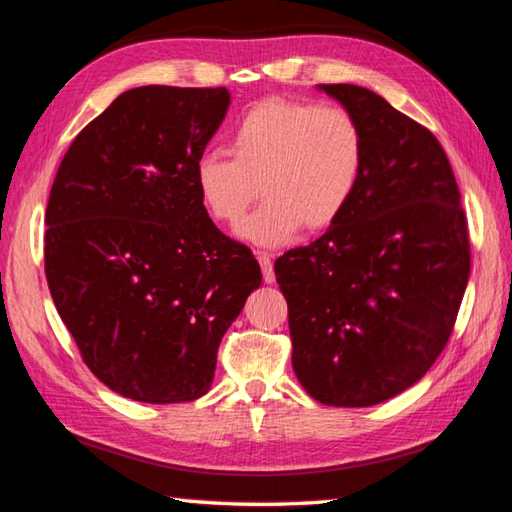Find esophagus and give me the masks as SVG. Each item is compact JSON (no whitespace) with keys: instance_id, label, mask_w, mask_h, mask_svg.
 Here are the masks:
<instances>
[{"instance_id":"esophagus-1","label":"esophagus","mask_w":512,"mask_h":512,"mask_svg":"<svg viewBox=\"0 0 512 512\" xmlns=\"http://www.w3.org/2000/svg\"><path fill=\"white\" fill-rule=\"evenodd\" d=\"M257 259H259V266H262L264 282H266V284H273V282H275V271H273V259H271V255L259 253Z\"/></svg>"}]
</instances>
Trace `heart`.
Returning <instances> with one entry per match:
<instances>
[{"label":"heart","instance_id":"b5f03b06","mask_svg":"<svg viewBox=\"0 0 512 512\" xmlns=\"http://www.w3.org/2000/svg\"><path fill=\"white\" fill-rule=\"evenodd\" d=\"M230 159L194 163L201 208L219 226H237L255 199L266 201L239 226V237L275 248L300 228L322 232L347 210L358 188L365 143L347 109L266 98L250 107L228 138Z\"/></svg>","mask_w":512,"mask_h":512}]
</instances>
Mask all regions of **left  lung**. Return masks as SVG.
I'll use <instances>...</instances> for the list:
<instances>
[{
	"instance_id": "1",
	"label": "left lung",
	"mask_w": 512,
	"mask_h": 512,
	"mask_svg": "<svg viewBox=\"0 0 512 512\" xmlns=\"http://www.w3.org/2000/svg\"><path fill=\"white\" fill-rule=\"evenodd\" d=\"M365 143L347 210L275 262L293 369L315 401L369 407L405 392L441 356L470 275L468 224L436 136L356 85H320Z\"/></svg>"
}]
</instances>
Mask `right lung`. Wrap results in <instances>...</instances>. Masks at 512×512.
Here are the masks:
<instances>
[{
	"label": "right lung",
	"instance_id": "obj_1",
	"mask_svg": "<svg viewBox=\"0 0 512 512\" xmlns=\"http://www.w3.org/2000/svg\"><path fill=\"white\" fill-rule=\"evenodd\" d=\"M226 87H136L82 129L46 206L44 271L85 365L141 403L212 385L219 342L262 284L257 259L201 208L194 163Z\"/></svg>",
	"mask_w": 512,
	"mask_h": 512
}]
</instances>
